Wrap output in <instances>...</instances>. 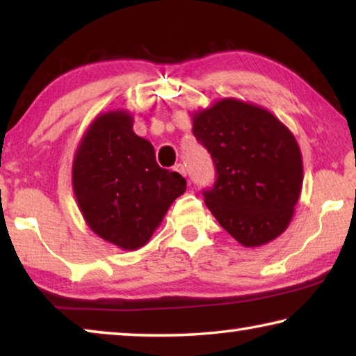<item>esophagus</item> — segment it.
Listing matches in <instances>:
<instances>
[{
    "mask_svg": "<svg viewBox=\"0 0 356 356\" xmlns=\"http://www.w3.org/2000/svg\"><path fill=\"white\" fill-rule=\"evenodd\" d=\"M174 171H177L179 174H182L184 177L186 176V170H185V166L182 163H177L176 166H174Z\"/></svg>",
    "mask_w": 356,
    "mask_h": 356,
    "instance_id": "1",
    "label": "esophagus"
}]
</instances>
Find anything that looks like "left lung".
<instances>
[{"label": "left lung", "mask_w": 356, "mask_h": 356, "mask_svg": "<svg viewBox=\"0 0 356 356\" xmlns=\"http://www.w3.org/2000/svg\"><path fill=\"white\" fill-rule=\"evenodd\" d=\"M193 134L212 155L216 182L206 206L245 248L280 237L303 186V159L287 125L267 108L234 97L191 113Z\"/></svg>", "instance_id": "obj_1"}]
</instances>
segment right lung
<instances>
[{
  "label": "right lung",
  "mask_w": 356,
  "mask_h": 356,
  "mask_svg": "<svg viewBox=\"0 0 356 356\" xmlns=\"http://www.w3.org/2000/svg\"><path fill=\"white\" fill-rule=\"evenodd\" d=\"M134 114L110 110L88 125L72 161V188L88 227L135 251L149 242L186 190L179 172L160 168L152 143L134 131Z\"/></svg>",
  "instance_id": "add662e5"
}]
</instances>
